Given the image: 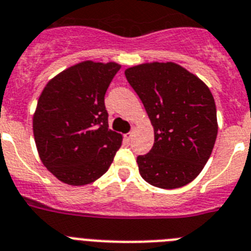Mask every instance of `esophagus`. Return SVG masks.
<instances>
[{"instance_id": "34e87169", "label": "esophagus", "mask_w": 251, "mask_h": 251, "mask_svg": "<svg viewBox=\"0 0 251 251\" xmlns=\"http://www.w3.org/2000/svg\"><path fill=\"white\" fill-rule=\"evenodd\" d=\"M132 137H133V132H129V133L124 134V138H126V140H127V141L132 140Z\"/></svg>"}]
</instances>
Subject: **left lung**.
Returning a JSON list of instances; mask_svg holds the SVG:
<instances>
[{
  "instance_id": "left-lung-1",
  "label": "left lung",
  "mask_w": 251,
  "mask_h": 251,
  "mask_svg": "<svg viewBox=\"0 0 251 251\" xmlns=\"http://www.w3.org/2000/svg\"><path fill=\"white\" fill-rule=\"evenodd\" d=\"M124 74L142 100L155 133L151 151L137 157L141 176L161 189L187 185L203 170L217 137L211 90L174 62L137 64Z\"/></svg>"
}]
</instances>
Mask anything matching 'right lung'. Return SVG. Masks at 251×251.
I'll use <instances>...</instances> for the list:
<instances>
[{"instance_id":"add662e5","label":"right lung","mask_w":251,"mask_h":251,"mask_svg":"<svg viewBox=\"0 0 251 251\" xmlns=\"http://www.w3.org/2000/svg\"><path fill=\"white\" fill-rule=\"evenodd\" d=\"M121 70L115 62L83 61L43 89L33 117L39 157L62 183L81 187L108 171L122 134L109 129L104 96Z\"/></svg>"}]
</instances>
